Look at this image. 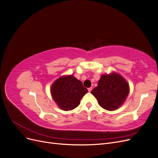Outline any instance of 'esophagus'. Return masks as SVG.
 Wrapping results in <instances>:
<instances>
[{
  "label": "esophagus",
  "instance_id": "esophagus-1",
  "mask_svg": "<svg viewBox=\"0 0 158 158\" xmlns=\"http://www.w3.org/2000/svg\"><path fill=\"white\" fill-rule=\"evenodd\" d=\"M88 91H89V92H91V91H92V87H91V88H88Z\"/></svg>",
  "mask_w": 158,
  "mask_h": 158
}]
</instances>
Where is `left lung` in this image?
I'll use <instances>...</instances> for the list:
<instances>
[{"label": "left lung", "instance_id": "1", "mask_svg": "<svg viewBox=\"0 0 158 158\" xmlns=\"http://www.w3.org/2000/svg\"><path fill=\"white\" fill-rule=\"evenodd\" d=\"M91 93L98 99L100 106L108 111H113L125 102L129 93V85L121 75L117 73L102 75L98 86Z\"/></svg>", "mask_w": 158, "mask_h": 158}]
</instances>
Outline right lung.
<instances>
[{"instance_id":"obj_1","label":"right lung","mask_w":158,"mask_h":158,"mask_svg":"<svg viewBox=\"0 0 158 158\" xmlns=\"http://www.w3.org/2000/svg\"><path fill=\"white\" fill-rule=\"evenodd\" d=\"M88 92L82 82L73 75L62 76L52 85L51 93L54 101L64 111L77 107L84 95Z\"/></svg>"}]
</instances>
